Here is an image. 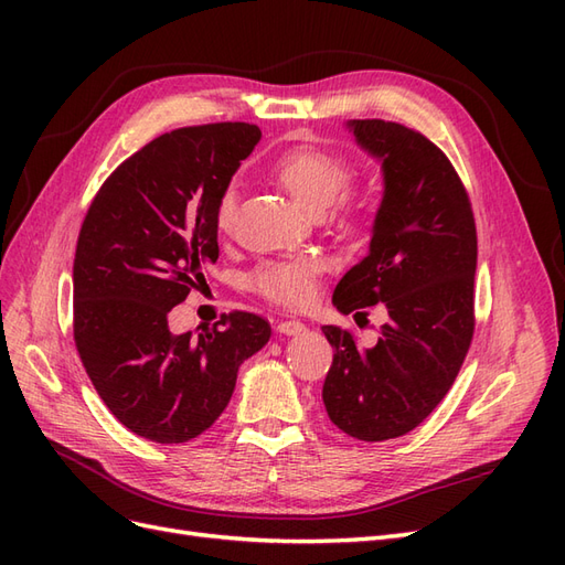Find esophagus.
<instances>
[{
    "instance_id": "1",
    "label": "esophagus",
    "mask_w": 565,
    "mask_h": 565,
    "mask_svg": "<svg viewBox=\"0 0 565 565\" xmlns=\"http://www.w3.org/2000/svg\"><path fill=\"white\" fill-rule=\"evenodd\" d=\"M278 332L280 334H287V337H297V334H303L306 332V324L299 322V320H282L278 324Z\"/></svg>"
}]
</instances>
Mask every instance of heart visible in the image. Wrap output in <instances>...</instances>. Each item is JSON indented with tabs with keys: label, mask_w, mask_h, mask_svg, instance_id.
<instances>
[{
	"label": "heart",
	"mask_w": 565,
	"mask_h": 565,
	"mask_svg": "<svg viewBox=\"0 0 565 565\" xmlns=\"http://www.w3.org/2000/svg\"><path fill=\"white\" fill-rule=\"evenodd\" d=\"M273 174L285 185V191L292 195L303 210L311 214H322L347 191L353 169L347 158L337 156L332 150L316 146H297L285 150L273 164ZM363 204L344 195L341 198V214L344 218H358ZM237 212V191L235 185L224 188V193L216 200V226L228 233L233 228ZM320 264L311 256H289V259L266 262L252 273L249 285L254 292H259L268 301L301 309L309 306L318 289Z\"/></svg>",
	"instance_id": "heart-1"
}]
</instances>
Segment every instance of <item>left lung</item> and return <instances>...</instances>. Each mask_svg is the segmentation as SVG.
<instances>
[{"mask_svg": "<svg viewBox=\"0 0 565 565\" xmlns=\"http://www.w3.org/2000/svg\"><path fill=\"white\" fill-rule=\"evenodd\" d=\"M347 127L382 164L384 198L370 252L339 280L332 303L349 316L382 301L388 320L372 349L324 324L334 358L322 403L341 431L377 443L429 417L465 363L473 337L476 224L455 167L426 136L384 119H349Z\"/></svg>", "mask_w": 565, "mask_h": 565, "instance_id": "obj_1", "label": "left lung"}]
</instances>
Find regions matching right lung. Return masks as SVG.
Wrapping results in <instances>:
<instances>
[{"mask_svg":"<svg viewBox=\"0 0 565 565\" xmlns=\"http://www.w3.org/2000/svg\"><path fill=\"white\" fill-rule=\"evenodd\" d=\"M259 139L245 122L162 134L115 169L84 216L75 344L100 401L136 436L169 446L207 431L237 370L270 339L245 311L185 334L167 324L218 259L216 200Z\"/></svg>","mask_w":565,"mask_h":565,"instance_id":"add662e5","label":"right lung"}]
</instances>
